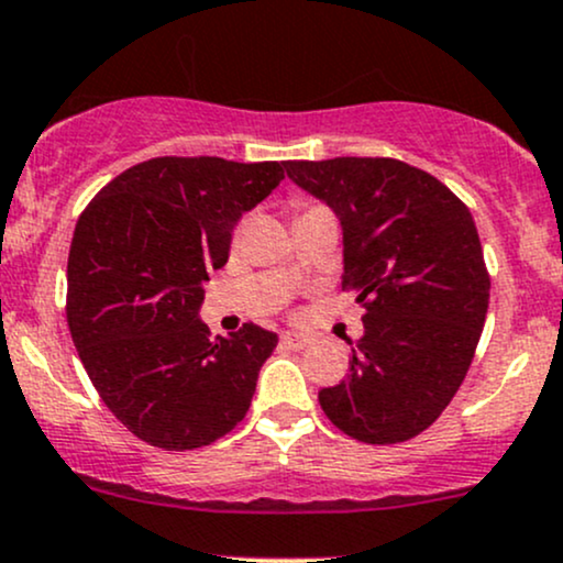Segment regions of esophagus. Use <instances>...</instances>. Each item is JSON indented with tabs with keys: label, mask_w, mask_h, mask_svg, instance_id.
<instances>
[{
	"label": "esophagus",
	"mask_w": 563,
	"mask_h": 563,
	"mask_svg": "<svg viewBox=\"0 0 563 563\" xmlns=\"http://www.w3.org/2000/svg\"><path fill=\"white\" fill-rule=\"evenodd\" d=\"M282 345L289 351H302L308 345V334L300 332H282Z\"/></svg>",
	"instance_id": "1"
}]
</instances>
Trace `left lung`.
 <instances>
[{"label":"left lung","mask_w":563,"mask_h":563,"mask_svg":"<svg viewBox=\"0 0 563 563\" xmlns=\"http://www.w3.org/2000/svg\"><path fill=\"white\" fill-rule=\"evenodd\" d=\"M343 225V289L364 308L351 375L319 390L324 415L364 444L433 426L473 362L489 274L468 207L433 175L383 156L284 162Z\"/></svg>","instance_id":"obj_1"}]
</instances>
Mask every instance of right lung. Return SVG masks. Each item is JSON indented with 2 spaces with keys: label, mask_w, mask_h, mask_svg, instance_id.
<instances>
[{
  "label": "right lung",
  "mask_w": 563,
  "mask_h": 563,
  "mask_svg": "<svg viewBox=\"0 0 563 563\" xmlns=\"http://www.w3.org/2000/svg\"><path fill=\"white\" fill-rule=\"evenodd\" d=\"M284 180L279 162L156 156L124 169L74 229L66 319L113 418L167 452L199 450L247 415L279 343L244 324L210 338L199 308L231 231Z\"/></svg>",
  "instance_id": "1"
}]
</instances>
